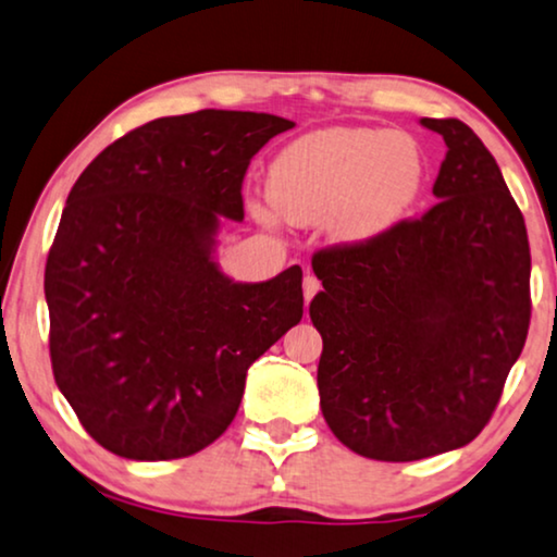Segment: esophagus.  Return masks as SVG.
Returning <instances> with one entry per match:
<instances>
[{
  "instance_id": "1",
  "label": "esophagus",
  "mask_w": 557,
  "mask_h": 557,
  "mask_svg": "<svg viewBox=\"0 0 557 557\" xmlns=\"http://www.w3.org/2000/svg\"><path fill=\"white\" fill-rule=\"evenodd\" d=\"M321 290V283H318L315 274H306V280H302V295H306V302L313 300V295Z\"/></svg>"
}]
</instances>
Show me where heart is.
Returning a JSON list of instances; mask_svg holds the SVG:
<instances>
[{"label":"heart","instance_id":"b5f03b06","mask_svg":"<svg viewBox=\"0 0 557 557\" xmlns=\"http://www.w3.org/2000/svg\"><path fill=\"white\" fill-rule=\"evenodd\" d=\"M428 175L422 145L410 132L329 127L293 139L267 168V201L295 226L323 224L333 242L367 244L392 232L418 203ZM272 226L264 203H249Z\"/></svg>","mask_w":557,"mask_h":557}]
</instances>
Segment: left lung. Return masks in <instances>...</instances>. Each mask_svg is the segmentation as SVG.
Returning <instances> with one entry per match:
<instances>
[{
    "instance_id": "8db88e82",
    "label": "left lung",
    "mask_w": 557,
    "mask_h": 557,
    "mask_svg": "<svg viewBox=\"0 0 557 557\" xmlns=\"http://www.w3.org/2000/svg\"><path fill=\"white\" fill-rule=\"evenodd\" d=\"M448 152L438 203L380 239L318 251V395L333 435L374 461L463 448L492 418L530 329L528 228L461 119H420Z\"/></svg>"
}]
</instances>
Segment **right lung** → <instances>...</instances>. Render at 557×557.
<instances>
[{"mask_svg":"<svg viewBox=\"0 0 557 557\" xmlns=\"http://www.w3.org/2000/svg\"><path fill=\"white\" fill-rule=\"evenodd\" d=\"M295 122L162 116L96 154L46 264L50 361L86 433L132 461L198 454L232 425L249 367L302 318V270L236 283L216 262L244 221L249 160Z\"/></svg>","mask_w":557,"mask_h":557,"instance_id":"add662e5","label":"right lung"}]
</instances>
